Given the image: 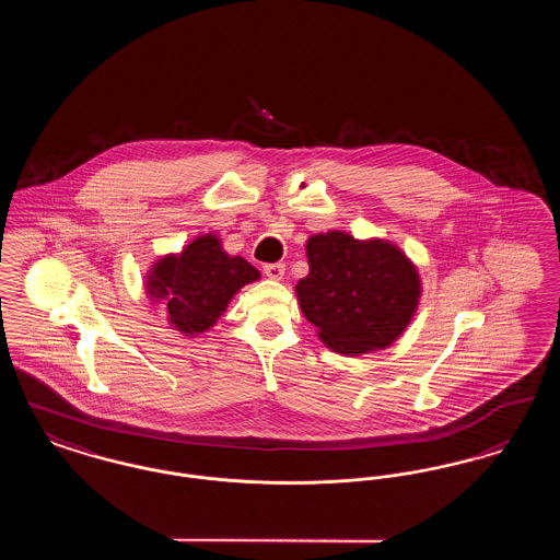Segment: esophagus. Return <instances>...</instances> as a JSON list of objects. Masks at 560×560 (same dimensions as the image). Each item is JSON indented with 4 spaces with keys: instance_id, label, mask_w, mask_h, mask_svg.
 <instances>
[{
    "instance_id": "esophagus-1",
    "label": "esophagus",
    "mask_w": 560,
    "mask_h": 560,
    "mask_svg": "<svg viewBox=\"0 0 560 560\" xmlns=\"http://www.w3.org/2000/svg\"><path fill=\"white\" fill-rule=\"evenodd\" d=\"M265 275L268 279H275V281H281L283 275H285V265L283 262H272V265H265Z\"/></svg>"
}]
</instances>
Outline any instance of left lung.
<instances>
[{"mask_svg": "<svg viewBox=\"0 0 560 560\" xmlns=\"http://www.w3.org/2000/svg\"><path fill=\"white\" fill-rule=\"evenodd\" d=\"M306 258L295 295L325 347L359 357L399 340L422 298L418 267L399 245L327 231L308 237Z\"/></svg>", "mask_w": 560, "mask_h": 560, "instance_id": "left-lung-1", "label": "left lung"}]
</instances>
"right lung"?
<instances>
[{
    "mask_svg": "<svg viewBox=\"0 0 560 560\" xmlns=\"http://www.w3.org/2000/svg\"><path fill=\"white\" fill-rule=\"evenodd\" d=\"M260 279L245 258L224 252L215 233L158 258L144 277L147 298L163 304L172 329L187 338L210 331L243 285Z\"/></svg>",
    "mask_w": 560,
    "mask_h": 560,
    "instance_id": "add662e5",
    "label": "right lung"
}]
</instances>
